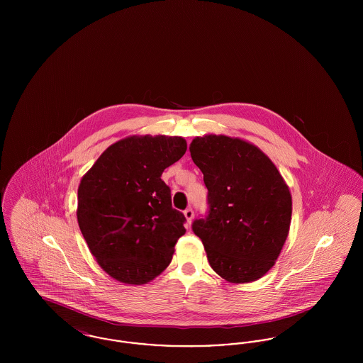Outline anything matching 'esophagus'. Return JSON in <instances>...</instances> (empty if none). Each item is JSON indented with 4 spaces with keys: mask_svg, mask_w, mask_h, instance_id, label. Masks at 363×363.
<instances>
[{
    "mask_svg": "<svg viewBox=\"0 0 363 363\" xmlns=\"http://www.w3.org/2000/svg\"><path fill=\"white\" fill-rule=\"evenodd\" d=\"M184 215H185V218H186L188 223H190V222L193 220V216H194V213H193V209H191V208H186V209L184 211Z\"/></svg>",
    "mask_w": 363,
    "mask_h": 363,
    "instance_id": "1",
    "label": "esophagus"
}]
</instances>
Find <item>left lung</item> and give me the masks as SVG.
Masks as SVG:
<instances>
[{
  "mask_svg": "<svg viewBox=\"0 0 363 363\" xmlns=\"http://www.w3.org/2000/svg\"><path fill=\"white\" fill-rule=\"evenodd\" d=\"M204 174L208 215L193 233L212 269L230 283H249L275 264L291 223V194L277 166L256 145L208 135L189 147Z\"/></svg>",
  "mask_w": 363,
  "mask_h": 363,
  "instance_id": "obj_1",
  "label": "left lung"
}]
</instances>
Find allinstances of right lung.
I'll use <instances>...</instances> for the list:
<instances>
[{
    "instance_id": "obj_1",
    "label": "right lung",
    "mask_w": 363,
    "mask_h": 363,
    "mask_svg": "<svg viewBox=\"0 0 363 363\" xmlns=\"http://www.w3.org/2000/svg\"><path fill=\"white\" fill-rule=\"evenodd\" d=\"M186 152L174 136H132L110 145L77 190V222L104 272L126 284L162 274L185 234L182 212L160 178Z\"/></svg>"
}]
</instances>
